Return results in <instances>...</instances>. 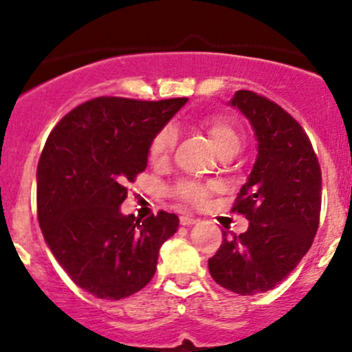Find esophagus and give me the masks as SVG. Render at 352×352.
<instances>
[{
    "instance_id": "34e87169",
    "label": "esophagus",
    "mask_w": 352,
    "mask_h": 352,
    "mask_svg": "<svg viewBox=\"0 0 352 352\" xmlns=\"http://www.w3.org/2000/svg\"><path fill=\"white\" fill-rule=\"evenodd\" d=\"M197 223V218L190 217V215H182L180 217V225H184V227H190V225Z\"/></svg>"
}]
</instances>
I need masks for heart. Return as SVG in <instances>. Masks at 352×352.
<instances>
[{"mask_svg": "<svg viewBox=\"0 0 352 352\" xmlns=\"http://www.w3.org/2000/svg\"><path fill=\"white\" fill-rule=\"evenodd\" d=\"M207 132L212 140L213 147L217 152L225 151V148H233L238 151L241 145V132L232 120L223 119V117H210L204 120ZM177 144V131L173 125H165L157 132L151 144V159L152 162L162 164L170 157ZM212 185L200 184V182L182 180L173 187V195L177 199L190 205H200L207 199Z\"/></svg>", "mask_w": 352, "mask_h": 352, "instance_id": "obj_1", "label": "heart"}]
</instances>
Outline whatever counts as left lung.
<instances>
[{
	"instance_id": "obj_1",
	"label": "left lung",
	"mask_w": 352,
	"mask_h": 352,
	"mask_svg": "<svg viewBox=\"0 0 352 352\" xmlns=\"http://www.w3.org/2000/svg\"><path fill=\"white\" fill-rule=\"evenodd\" d=\"M252 124L258 155L233 212L250 220L208 260L218 285L252 296L288 276L308 253L321 212V168L308 135L285 109L252 91L230 100Z\"/></svg>"
}]
</instances>
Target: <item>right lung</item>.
Here are the masks:
<instances>
[{"instance_id":"1","label":"right lung","mask_w":352,"mask_h":352,"mask_svg":"<svg viewBox=\"0 0 352 352\" xmlns=\"http://www.w3.org/2000/svg\"><path fill=\"white\" fill-rule=\"evenodd\" d=\"M187 98H96L52 129L39 157L38 220L51 253L84 292L122 300L155 274L175 213L124 215L127 184L147 167L152 139Z\"/></svg>"}]
</instances>
